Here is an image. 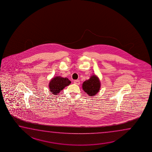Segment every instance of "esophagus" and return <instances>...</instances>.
Instances as JSON below:
<instances>
[{
    "label": "esophagus",
    "instance_id": "1",
    "mask_svg": "<svg viewBox=\"0 0 152 152\" xmlns=\"http://www.w3.org/2000/svg\"><path fill=\"white\" fill-rule=\"evenodd\" d=\"M74 83H75V85H80V81L79 80H76L74 81Z\"/></svg>",
    "mask_w": 152,
    "mask_h": 152
}]
</instances>
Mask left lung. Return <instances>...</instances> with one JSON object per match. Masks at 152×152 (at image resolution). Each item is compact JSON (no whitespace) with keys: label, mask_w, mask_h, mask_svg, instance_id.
<instances>
[{"label":"left lung","mask_w":152,"mask_h":152,"mask_svg":"<svg viewBox=\"0 0 152 152\" xmlns=\"http://www.w3.org/2000/svg\"><path fill=\"white\" fill-rule=\"evenodd\" d=\"M83 89L89 96H94L99 92L101 83L98 76L92 75L88 80L85 81L83 85Z\"/></svg>","instance_id":"8db88e82"}]
</instances>
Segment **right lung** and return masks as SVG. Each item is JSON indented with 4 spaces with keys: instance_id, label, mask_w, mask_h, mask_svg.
<instances>
[{
    "instance_id": "add662e5",
    "label": "right lung",
    "mask_w": 152,
    "mask_h": 152,
    "mask_svg": "<svg viewBox=\"0 0 152 152\" xmlns=\"http://www.w3.org/2000/svg\"><path fill=\"white\" fill-rule=\"evenodd\" d=\"M71 83V81L67 77L56 76L51 79L49 83V89L52 94L57 95L65 87L68 86Z\"/></svg>"
}]
</instances>
